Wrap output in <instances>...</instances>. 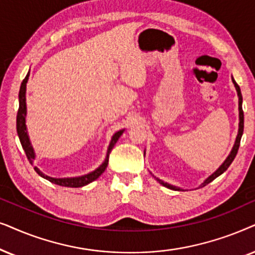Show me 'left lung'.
Returning <instances> with one entry per match:
<instances>
[{
  "mask_svg": "<svg viewBox=\"0 0 255 255\" xmlns=\"http://www.w3.org/2000/svg\"><path fill=\"white\" fill-rule=\"evenodd\" d=\"M232 81L234 84V86H236V90L237 92H238V97H239V131H238V136H237V140H236V143H234L233 145V149L232 151H231V154L229 155V157H227L225 159V162L223 163L222 165H220L218 170H217L216 172H213V174L210 176V177L208 179H205L204 183H202L201 186L199 188H203V186L208 185L209 183H211L213 179H216L218 176H220L223 174L224 171L227 170V168L230 167L231 163L233 162V159L236 158L237 156V152H238V149H239V145H240V140H242V136H243V131H244V111H243V96H242V91H240V87L239 85L236 83V80L233 79L232 78ZM156 178V177H155ZM156 181H157L159 184H162L163 186H165V188H169V189H172V190H181L179 188H177V186H174L171 184H168V183H164L163 181H161V179L156 178Z\"/></svg>",
  "mask_w": 255,
  "mask_h": 255,
  "instance_id": "1",
  "label": "left lung"
}]
</instances>
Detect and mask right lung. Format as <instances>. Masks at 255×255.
<instances>
[{"instance_id":"add662e5","label":"right lung","mask_w":255,"mask_h":255,"mask_svg":"<svg viewBox=\"0 0 255 255\" xmlns=\"http://www.w3.org/2000/svg\"><path fill=\"white\" fill-rule=\"evenodd\" d=\"M29 74L30 73L26 74V77L24 78V79H23L22 84H21V88H19V94H18L19 107H18V112H17L16 128H17V134H18L19 141H21L22 147H23V149H24L26 157H28L29 162L32 164L33 159H35V152H33L32 145H31V143H30L28 133H26V126H25V115H26L25 90H26V83H28V79H29ZM122 133H124V130H119L113 135V137H112V141L110 143V147H108L107 156H106V159H105V162L100 165L99 168L96 169V170L92 171V172H90V174L80 176V177H72V178H52V177H49V176L44 175L43 172H40L38 170V168L33 167V169H35L36 172L39 176H42V177L49 179L51 183H54V184H58V185H62V186H70V188H80V186H84V185L88 184V183L96 181V179L99 177V176L103 174L105 170H106V168L108 165V157H110L112 149H113V147L115 145V143L118 142L119 137L121 136Z\"/></svg>"}]
</instances>
